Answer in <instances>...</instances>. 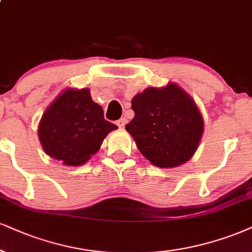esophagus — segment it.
I'll use <instances>...</instances> for the list:
<instances>
[{
    "mask_svg": "<svg viewBox=\"0 0 252 252\" xmlns=\"http://www.w3.org/2000/svg\"><path fill=\"white\" fill-rule=\"evenodd\" d=\"M126 123H127V120H126V118H121V119H119L117 121V125L119 126V127H124L126 125Z\"/></svg>",
    "mask_w": 252,
    "mask_h": 252,
    "instance_id": "34e87169",
    "label": "esophagus"
}]
</instances>
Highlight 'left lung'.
I'll use <instances>...</instances> for the list:
<instances>
[{
	"mask_svg": "<svg viewBox=\"0 0 252 252\" xmlns=\"http://www.w3.org/2000/svg\"><path fill=\"white\" fill-rule=\"evenodd\" d=\"M135 116L126 125L140 153L160 168L181 166L200 145L204 121L196 102L176 83L147 88L132 99Z\"/></svg>",
	"mask_w": 252,
	"mask_h": 252,
	"instance_id": "obj_1",
	"label": "left lung"
}]
</instances>
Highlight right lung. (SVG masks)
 Wrapping results in <instances>:
<instances>
[{
    "label": "right lung",
    "mask_w": 252,
    "mask_h": 252,
    "mask_svg": "<svg viewBox=\"0 0 252 252\" xmlns=\"http://www.w3.org/2000/svg\"><path fill=\"white\" fill-rule=\"evenodd\" d=\"M118 126L105 120L89 89L67 88L46 107L39 120L38 138L46 155L65 166H82Z\"/></svg>",
    "instance_id": "right-lung-1"
}]
</instances>
